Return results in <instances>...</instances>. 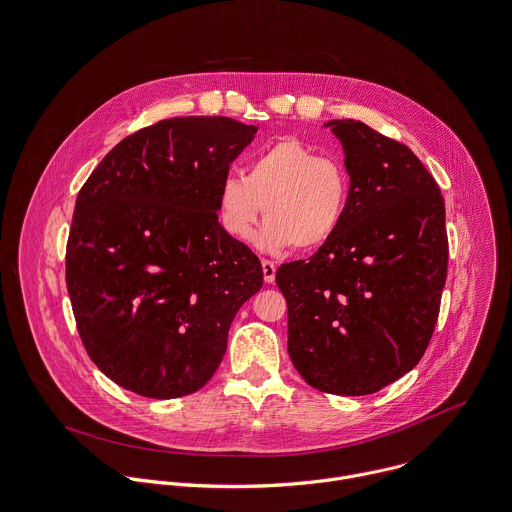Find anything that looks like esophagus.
<instances>
[{"instance_id": "1", "label": "esophagus", "mask_w": 512, "mask_h": 512, "mask_svg": "<svg viewBox=\"0 0 512 512\" xmlns=\"http://www.w3.org/2000/svg\"><path fill=\"white\" fill-rule=\"evenodd\" d=\"M261 267H263V279H265V283H273V281H275V271H277L275 263L269 261V259H263V261H261Z\"/></svg>"}]
</instances>
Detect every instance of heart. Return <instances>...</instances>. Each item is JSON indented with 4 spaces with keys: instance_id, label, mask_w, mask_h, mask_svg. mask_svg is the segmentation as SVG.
Segmentation results:
<instances>
[{
    "instance_id": "1",
    "label": "heart",
    "mask_w": 512,
    "mask_h": 512,
    "mask_svg": "<svg viewBox=\"0 0 512 512\" xmlns=\"http://www.w3.org/2000/svg\"><path fill=\"white\" fill-rule=\"evenodd\" d=\"M214 200L218 223L237 241L253 237L265 210L269 218L257 235L263 251L318 249L344 223L350 176L340 160L289 137L251 156L243 176L227 174Z\"/></svg>"
}]
</instances>
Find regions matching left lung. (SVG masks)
<instances>
[{
    "mask_svg": "<svg viewBox=\"0 0 512 512\" xmlns=\"http://www.w3.org/2000/svg\"><path fill=\"white\" fill-rule=\"evenodd\" d=\"M350 176L338 233L275 281L287 300V352L308 385L371 395L421 360L448 273L446 206L407 145L332 119Z\"/></svg>",
    "mask_w": 512,
    "mask_h": 512,
    "instance_id": "1",
    "label": "left lung"
}]
</instances>
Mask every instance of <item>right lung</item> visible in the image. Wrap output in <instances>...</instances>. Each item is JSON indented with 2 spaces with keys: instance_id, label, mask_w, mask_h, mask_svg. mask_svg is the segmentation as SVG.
Masks as SVG:
<instances>
[{
  "instance_id": "add662e5",
  "label": "right lung",
  "mask_w": 512,
  "mask_h": 512,
  "mask_svg": "<svg viewBox=\"0 0 512 512\" xmlns=\"http://www.w3.org/2000/svg\"><path fill=\"white\" fill-rule=\"evenodd\" d=\"M255 133L229 117L164 119L119 141L81 188L66 287L89 356L119 387L176 399L221 364L263 269L214 196Z\"/></svg>"
}]
</instances>
